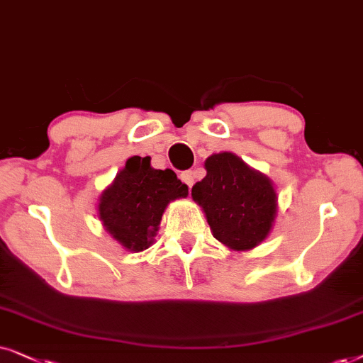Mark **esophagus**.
Here are the masks:
<instances>
[{
	"label": "esophagus",
	"mask_w": 363,
	"mask_h": 363,
	"mask_svg": "<svg viewBox=\"0 0 363 363\" xmlns=\"http://www.w3.org/2000/svg\"><path fill=\"white\" fill-rule=\"evenodd\" d=\"M181 181L184 182V184H187V186H192L194 184V172L192 171H184L181 174Z\"/></svg>",
	"instance_id": "1"
}]
</instances>
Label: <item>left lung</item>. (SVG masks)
Here are the masks:
<instances>
[{
  "instance_id": "1",
  "label": "left lung",
  "mask_w": 363,
  "mask_h": 363,
  "mask_svg": "<svg viewBox=\"0 0 363 363\" xmlns=\"http://www.w3.org/2000/svg\"><path fill=\"white\" fill-rule=\"evenodd\" d=\"M206 177L192 187L212 235L230 250H250L262 244L277 217V191L265 174L247 166L234 152L206 159Z\"/></svg>"
}]
</instances>
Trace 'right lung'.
Segmentation results:
<instances>
[{
  "mask_svg": "<svg viewBox=\"0 0 363 363\" xmlns=\"http://www.w3.org/2000/svg\"><path fill=\"white\" fill-rule=\"evenodd\" d=\"M187 194L189 187L172 169H154L149 156H133L101 192L98 217L116 242L129 252H143L154 244L169 202Z\"/></svg>",
  "mask_w": 363,
  "mask_h": 363,
  "instance_id": "obj_1",
  "label": "right lung"
}]
</instances>
